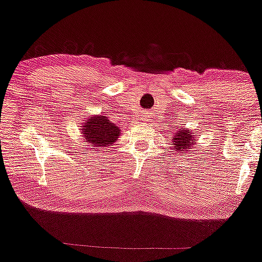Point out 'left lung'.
<instances>
[{
	"mask_svg": "<svg viewBox=\"0 0 262 262\" xmlns=\"http://www.w3.org/2000/svg\"><path fill=\"white\" fill-rule=\"evenodd\" d=\"M195 133L188 128H181L179 132H176L173 138L171 139V145L173 151L177 153H187L188 149L194 147V145L196 144V140H195Z\"/></svg>",
	"mask_w": 262,
	"mask_h": 262,
	"instance_id": "8db88e82",
	"label": "left lung"
}]
</instances>
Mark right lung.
<instances>
[{"instance_id":"obj_1","label":"right lung","mask_w":262,"mask_h":262,"mask_svg":"<svg viewBox=\"0 0 262 262\" xmlns=\"http://www.w3.org/2000/svg\"><path fill=\"white\" fill-rule=\"evenodd\" d=\"M81 137L90 147H109L117 141L121 129L103 115H92L80 125ZM96 149V148H93Z\"/></svg>"}]
</instances>
